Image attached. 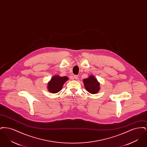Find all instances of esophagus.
<instances>
[{"label": "esophagus", "instance_id": "esophagus-1", "mask_svg": "<svg viewBox=\"0 0 147 147\" xmlns=\"http://www.w3.org/2000/svg\"><path fill=\"white\" fill-rule=\"evenodd\" d=\"M74 78L75 79H78V76L76 75V76H74Z\"/></svg>", "mask_w": 147, "mask_h": 147}]
</instances>
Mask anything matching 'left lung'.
<instances>
[{
  "instance_id": "left-lung-1",
  "label": "left lung",
  "mask_w": 147,
  "mask_h": 147,
  "mask_svg": "<svg viewBox=\"0 0 147 147\" xmlns=\"http://www.w3.org/2000/svg\"><path fill=\"white\" fill-rule=\"evenodd\" d=\"M83 82L86 91L91 94H96L100 90V84L95 78L92 76L84 79Z\"/></svg>"
}]
</instances>
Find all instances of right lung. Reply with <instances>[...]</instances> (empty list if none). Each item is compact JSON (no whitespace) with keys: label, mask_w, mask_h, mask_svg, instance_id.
I'll list each match as a JSON object with an SVG mask.
<instances>
[{"label":"right lung","mask_w":147,"mask_h":147,"mask_svg":"<svg viewBox=\"0 0 147 147\" xmlns=\"http://www.w3.org/2000/svg\"><path fill=\"white\" fill-rule=\"evenodd\" d=\"M68 79V78L67 77H61L56 76L52 77L48 84L49 91L52 93L58 92L61 90L63 84Z\"/></svg>","instance_id":"obj_1"}]
</instances>
